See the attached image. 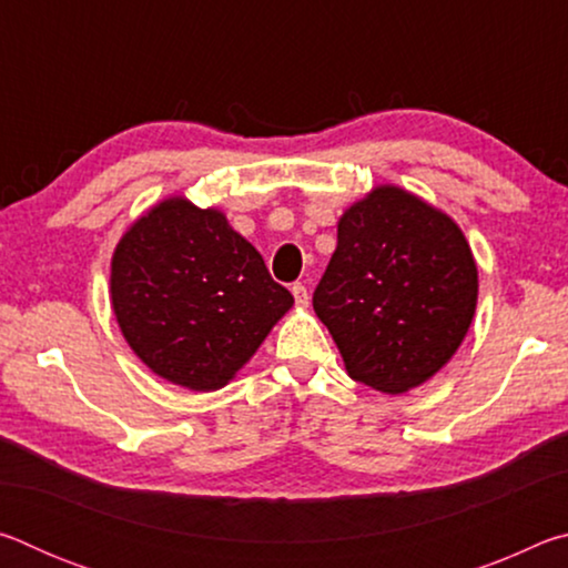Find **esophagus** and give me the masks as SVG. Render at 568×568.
Returning a JSON list of instances; mask_svg holds the SVG:
<instances>
[{
	"instance_id": "esophagus-1",
	"label": "esophagus",
	"mask_w": 568,
	"mask_h": 568,
	"mask_svg": "<svg viewBox=\"0 0 568 568\" xmlns=\"http://www.w3.org/2000/svg\"><path fill=\"white\" fill-rule=\"evenodd\" d=\"M293 295H295V305L297 307H307V303H311V295H307V287L303 283H295L293 287Z\"/></svg>"
}]
</instances>
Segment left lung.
<instances>
[{"instance_id":"obj_1","label":"left lung","mask_w":568,"mask_h":568,"mask_svg":"<svg viewBox=\"0 0 568 568\" xmlns=\"http://www.w3.org/2000/svg\"><path fill=\"white\" fill-rule=\"evenodd\" d=\"M478 301V267L454 217L378 185L338 220V245L313 293L353 381L408 393L454 358Z\"/></svg>"}]
</instances>
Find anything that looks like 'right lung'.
<instances>
[{
	"mask_svg": "<svg viewBox=\"0 0 568 568\" xmlns=\"http://www.w3.org/2000/svg\"><path fill=\"white\" fill-rule=\"evenodd\" d=\"M110 301L134 355L197 393L227 386L293 307L223 210L182 195L152 205L120 237Z\"/></svg>",
	"mask_w": 568,
	"mask_h": 568,
	"instance_id": "1",
	"label": "right lung"
}]
</instances>
